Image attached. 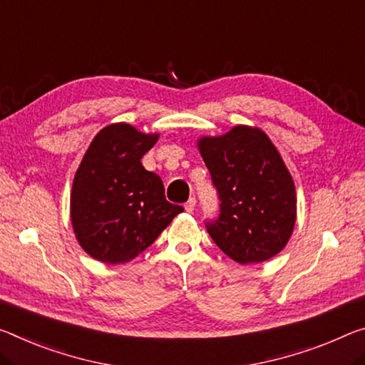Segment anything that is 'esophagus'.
<instances>
[{
    "label": "esophagus",
    "instance_id": "obj_1",
    "mask_svg": "<svg viewBox=\"0 0 365 365\" xmlns=\"http://www.w3.org/2000/svg\"><path fill=\"white\" fill-rule=\"evenodd\" d=\"M195 205H196V198H195V196H190V200L187 201V203H185V211L193 212Z\"/></svg>",
    "mask_w": 365,
    "mask_h": 365
}]
</instances>
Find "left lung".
I'll use <instances>...</instances> for the list:
<instances>
[{
  "label": "left lung",
  "instance_id": "obj_1",
  "mask_svg": "<svg viewBox=\"0 0 365 365\" xmlns=\"http://www.w3.org/2000/svg\"><path fill=\"white\" fill-rule=\"evenodd\" d=\"M217 190L219 216L206 229L225 255L240 264L277 255L296 224V187L274 144L259 128L239 125L198 141Z\"/></svg>",
  "mask_w": 365,
  "mask_h": 365
}]
</instances>
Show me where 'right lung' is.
Wrapping results in <instances>:
<instances>
[{
  "mask_svg": "<svg viewBox=\"0 0 365 365\" xmlns=\"http://www.w3.org/2000/svg\"><path fill=\"white\" fill-rule=\"evenodd\" d=\"M159 140L128 123L97 133L74 175L71 222L83 250L107 264L136 258L158 239L182 206L165 200L158 173L141 159Z\"/></svg>",
  "mask_w": 365,
  "mask_h": 365,
  "instance_id": "right-lung-1",
  "label": "right lung"
}]
</instances>
